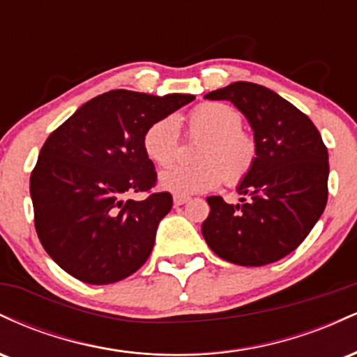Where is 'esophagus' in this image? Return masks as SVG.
<instances>
[{
    "label": "esophagus",
    "instance_id": "34e87169",
    "mask_svg": "<svg viewBox=\"0 0 357 357\" xmlns=\"http://www.w3.org/2000/svg\"><path fill=\"white\" fill-rule=\"evenodd\" d=\"M188 202H190V196H181V195H176L174 198H173V203H174V206H181V204L188 203Z\"/></svg>",
    "mask_w": 357,
    "mask_h": 357
}]
</instances>
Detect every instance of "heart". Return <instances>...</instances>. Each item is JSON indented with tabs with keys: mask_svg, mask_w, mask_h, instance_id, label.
<instances>
[{
	"mask_svg": "<svg viewBox=\"0 0 357 357\" xmlns=\"http://www.w3.org/2000/svg\"><path fill=\"white\" fill-rule=\"evenodd\" d=\"M243 117L235 107L221 102L198 105L188 117L191 136L203 137L196 151L199 162L171 166L159 174V186L174 195H192L215 190L227 179L236 184L250 173L257 159V144L241 129ZM179 126L174 116L154 121L142 136V149L158 166H167L178 153Z\"/></svg>",
	"mask_w": 357,
	"mask_h": 357,
	"instance_id": "heart-1",
	"label": "heart"
}]
</instances>
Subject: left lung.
I'll return each mask as SVG.
<instances>
[{"label":"left lung","mask_w":357,"mask_h":357,"mask_svg":"<svg viewBox=\"0 0 357 357\" xmlns=\"http://www.w3.org/2000/svg\"><path fill=\"white\" fill-rule=\"evenodd\" d=\"M204 99L228 100L247 117L257 159L236 186L238 204L206 198L211 211L202 225L208 247L223 260L261 267L294 252L327 203L329 154L317 127L277 92L235 82Z\"/></svg>","instance_id":"8db88e82"}]
</instances>
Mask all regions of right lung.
Returning a JSON list of instances; mask_svg holds the SVG:
<instances>
[{
	"label": "right lung",
	"instance_id": "add662e5",
	"mask_svg": "<svg viewBox=\"0 0 357 357\" xmlns=\"http://www.w3.org/2000/svg\"><path fill=\"white\" fill-rule=\"evenodd\" d=\"M191 100L195 96L186 93L110 90L85 102L48 136L30 195L38 238L65 272L105 285L146 264L173 196L124 198L155 184L154 165L142 149L147 127Z\"/></svg>",
	"mask_w": 357,
	"mask_h": 357
}]
</instances>
